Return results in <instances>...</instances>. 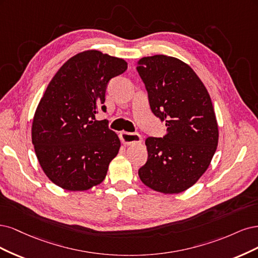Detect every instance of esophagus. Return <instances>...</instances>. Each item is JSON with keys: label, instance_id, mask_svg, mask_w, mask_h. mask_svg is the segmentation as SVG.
Listing matches in <instances>:
<instances>
[{"label": "esophagus", "instance_id": "34e87169", "mask_svg": "<svg viewBox=\"0 0 258 258\" xmlns=\"http://www.w3.org/2000/svg\"><path fill=\"white\" fill-rule=\"evenodd\" d=\"M120 139L123 145L125 146H132L140 144L143 141V137H141L137 133H127V132H122L120 133Z\"/></svg>", "mask_w": 258, "mask_h": 258}]
</instances>
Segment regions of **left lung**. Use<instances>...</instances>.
Returning a JSON list of instances; mask_svg holds the SVG:
<instances>
[{
  "label": "left lung",
  "mask_w": 258,
  "mask_h": 258,
  "mask_svg": "<svg viewBox=\"0 0 258 258\" xmlns=\"http://www.w3.org/2000/svg\"><path fill=\"white\" fill-rule=\"evenodd\" d=\"M137 72L152 112L167 126L163 138L146 139L148 160L139 178L156 192L181 193L203 176L217 150L219 127L210 95L196 73L177 57L145 56Z\"/></svg>",
  "instance_id": "1"
}]
</instances>
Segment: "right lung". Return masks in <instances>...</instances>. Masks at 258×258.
<instances>
[{
  "instance_id": "add662e5",
  "label": "right lung",
  "mask_w": 258,
  "mask_h": 258,
  "mask_svg": "<svg viewBox=\"0 0 258 258\" xmlns=\"http://www.w3.org/2000/svg\"><path fill=\"white\" fill-rule=\"evenodd\" d=\"M127 63L97 50L77 53L49 82L32 124V144L46 176L68 190H87L104 181L121 146L108 121L105 92Z\"/></svg>"
}]
</instances>
